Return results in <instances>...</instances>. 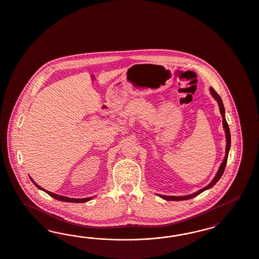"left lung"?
Instances as JSON below:
<instances>
[{
	"label": "left lung",
	"instance_id": "left-lung-1",
	"mask_svg": "<svg viewBox=\"0 0 259 259\" xmlns=\"http://www.w3.org/2000/svg\"><path fill=\"white\" fill-rule=\"evenodd\" d=\"M210 93L212 94V96L217 100L218 104H219V108H220V112L222 114V117H223V125H224V128H225V132H226V138H227V148H226V156H225V159L223 161V163L221 164V166L219 167V170H218L217 175L214 177V179L207 185L206 187L200 189L199 191H197L194 194H191V195H188V196H182V197H171V196H163V195H158L159 197L166 199V200H185V199H190V198H193V197H197L200 193L204 192L205 190L210 189L211 187L214 186L219 179L222 177L224 171H225V168L227 166V162H228V152H229V149H230V131H229V127H228V122H227V119H226V116H225V107H224V104H223V100L222 98L220 97V95L218 94L215 90L213 88H210Z\"/></svg>",
	"mask_w": 259,
	"mask_h": 259
}]
</instances>
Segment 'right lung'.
I'll list each match as a JSON object with an SVG mask.
<instances>
[{"instance_id": "obj_1", "label": "right lung", "mask_w": 259, "mask_h": 259, "mask_svg": "<svg viewBox=\"0 0 259 259\" xmlns=\"http://www.w3.org/2000/svg\"><path fill=\"white\" fill-rule=\"evenodd\" d=\"M31 181H32V183L35 185V186L37 187L38 189H40L42 191H44L45 193H47L50 197H54V198H56V199H58V200H60V201H66V202H74V203H79V202H87V201H89V200H91V199H93V197H85V198H71V197H64V196H60V195H57V194H54V193H51V192H49V191H46V190H44L43 188L39 186V185H37L32 179H31Z\"/></svg>"}]
</instances>
